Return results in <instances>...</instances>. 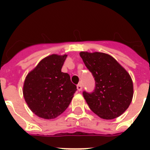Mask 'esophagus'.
<instances>
[{
  "mask_svg": "<svg viewBox=\"0 0 150 150\" xmlns=\"http://www.w3.org/2000/svg\"><path fill=\"white\" fill-rule=\"evenodd\" d=\"M77 89L79 91H81L82 89V83H79V84L77 85Z\"/></svg>",
  "mask_w": 150,
  "mask_h": 150,
  "instance_id": "1",
  "label": "esophagus"
}]
</instances>
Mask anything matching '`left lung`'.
I'll use <instances>...</instances> for the list:
<instances>
[{
    "label": "left lung",
    "instance_id": "left-lung-1",
    "mask_svg": "<svg viewBox=\"0 0 150 150\" xmlns=\"http://www.w3.org/2000/svg\"><path fill=\"white\" fill-rule=\"evenodd\" d=\"M79 54L95 80L93 91L82 92L89 108L107 120L121 115L132 100L133 83L129 74L107 54L81 52Z\"/></svg>",
    "mask_w": 150,
    "mask_h": 150
}]
</instances>
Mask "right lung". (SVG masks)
I'll return each instance as SVG.
<instances>
[{
  "mask_svg": "<svg viewBox=\"0 0 150 150\" xmlns=\"http://www.w3.org/2000/svg\"><path fill=\"white\" fill-rule=\"evenodd\" d=\"M67 55L52 54L43 59L25 78L23 95L34 114L44 119L59 116L77 90L70 75L61 71Z\"/></svg>",
  "mask_w": 150,
  "mask_h": 150,
  "instance_id": "add662e5",
  "label": "right lung"
}]
</instances>
